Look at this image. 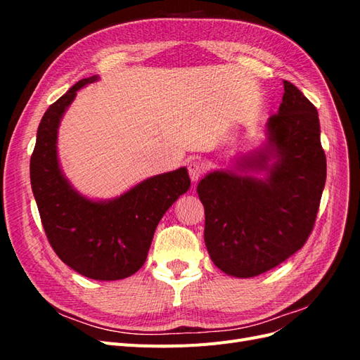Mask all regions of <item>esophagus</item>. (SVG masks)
<instances>
[{
	"mask_svg": "<svg viewBox=\"0 0 360 360\" xmlns=\"http://www.w3.org/2000/svg\"><path fill=\"white\" fill-rule=\"evenodd\" d=\"M188 171L192 181H197L204 174V163L201 160H192L188 165Z\"/></svg>",
	"mask_w": 360,
	"mask_h": 360,
	"instance_id": "obj_1",
	"label": "esophagus"
}]
</instances>
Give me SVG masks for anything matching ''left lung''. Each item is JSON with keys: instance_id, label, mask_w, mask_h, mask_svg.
I'll list each match as a JSON object with an SVG mask.
<instances>
[{"instance_id": "8db88e82", "label": "left lung", "mask_w": 360, "mask_h": 360, "mask_svg": "<svg viewBox=\"0 0 360 360\" xmlns=\"http://www.w3.org/2000/svg\"><path fill=\"white\" fill-rule=\"evenodd\" d=\"M267 139L263 150L238 163L245 176L214 171L197 188L209 255L236 278L264 274L297 252L312 231L324 189L317 108L288 81L279 111L267 120ZM249 170H266L268 177L246 176Z\"/></svg>"}]
</instances>
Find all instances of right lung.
<instances>
[{
    "instance_id": "right-lung-1",
    "label": "right lung",
    "mask_w": 360,
    "mask_h": 360,
    "mask_svg": "<svg viewBox=\"0 0 360 360\" xmlns=\"http://www.w3.org/2000/svg\"><path fill=\"white\" fill-rule=\"evenodd\" d=\"M81 79L53 102L37 129L30 160L32 193L48 240L78 274L99 281L124 279L144 266L162 216L191 186L186 168L159 174L110 201H91L64 179L57 158V129L84 85Z\"/></svg>"
}]
</instances>
